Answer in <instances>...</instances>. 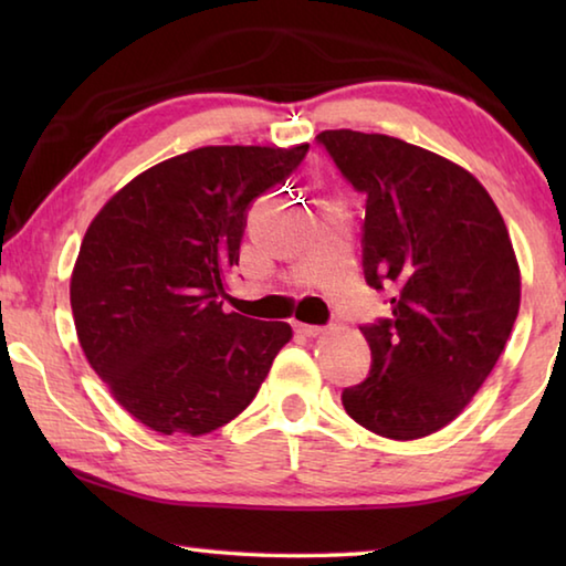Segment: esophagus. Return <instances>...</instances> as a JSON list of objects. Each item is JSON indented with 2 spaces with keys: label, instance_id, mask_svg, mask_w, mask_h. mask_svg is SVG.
Wrapping results in <instances>:
<instances>
[{
  "label": "esophagus",
  "instance_id": "34e87169",
  "mask_svg": "<svg viewBox=\"0 0 566 566\" xmlns=\"http://www.w3.org/2000/svg\"><path fill=\"white\" fill-rule=\"evenodd\" d=\"M294 329L300 332L302 337H319V334L324 332V327H312V324H302V322H296Z\"/></svg>",
  "mask_w": 566,
  "mask_h": 566
}]
</instances>
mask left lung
<instances>
[{"label": "left lung", "instance_id": "obj_1", "mask_svg": "<svg viewBox=\"0 0 566 566\" xmlns=\"http://www.w3.org/2000/svg\"><path fill=\"white\" fill-rule=\"evenodd\" d=\"M367 195L364 274L391 319L361 327L371 369L342 391L369 432L409 442L462 415L510 339L522 274L506 224L472 171L387 134L317 137Z\"/></svg>", "mask_w": 566, "mask_h": 566}]
</instances>
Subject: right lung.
Wrapping results in <instances>:
<instances>
[{
	"instance_id": "obj_1",
	"label": "right lung",
	"mask_w": 566,
	"mask_h": 566,
	"mask_svg": "<svg viewBox=\"0 0 566 566\" xmlns=\"http://www.w3.org/2000/svg\"><path fill=\"white\" fill-rule=\"evenodd\" d=\"M310 145L199 147L127 181L92 219L70 302L76 339L122 409L202 437L249 407L292 327L222 310L247 209Z\"/></svg>"
}]
</instances>
